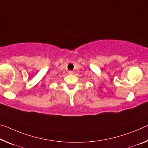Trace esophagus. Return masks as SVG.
<instances>
[{
    "label": "esophagus",
    "mask_w": 148,
    "mask_h": 148,
    "mask_svg": "<svg viewBox=\"0 0 148 148\" xmlns=\"http://www.w3.org/2000/svg\"><path fill=\"white\" fill-rule=\"evenodd\" d=\"M73 73H74V72L72 71V70H69V74H72Z\"/></svg>",
    "instance_id": "esophagus-1"
}]
</instances>
